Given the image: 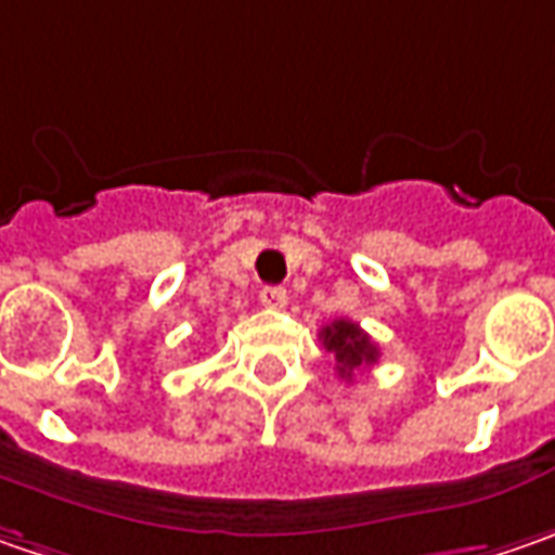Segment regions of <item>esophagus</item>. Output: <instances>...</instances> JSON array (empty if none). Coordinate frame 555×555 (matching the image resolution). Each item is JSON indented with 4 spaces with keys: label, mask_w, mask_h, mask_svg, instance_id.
Masks as SVG:
<instances>
[{
    "label": "esophagus",
    "mask_w": 555,
    "mask_h": 555,
    "mask_svg": "<svg viewBox=\"0 0 555 555\" xmlns=\"http://www.w3.org/2000/svg\"><path fill=\"white\" fill-rule=\"evenodd\" d=\"M260 304L270 307V310H282V307L288 304V292H285L282 285H267V288L260 292Z\"/></svg>",
    "instance_id": "1"
}]
</instances>
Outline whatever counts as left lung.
Returning <instances> with one entry per match:
<instances>
[{
	"instance_id": "left-lung-1",
	"label": "left lung",
	"mask_w": 555,
	"mask_h": 555,
	"mask_svg": "<svg viewBox=\"0 0 555 555\" xmlns=\"http://www.w3.org/2000/svg\"><path fill=\"white\" fill-rule=\"evenodd\" d=\"M323 348L335 357V370L341 378H353L357 373H363L366 366H373L378 360V348L375 341L350 320H335V323L323 325L320 332Z\"/></svg>"
}]
</instances>
